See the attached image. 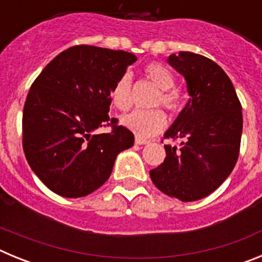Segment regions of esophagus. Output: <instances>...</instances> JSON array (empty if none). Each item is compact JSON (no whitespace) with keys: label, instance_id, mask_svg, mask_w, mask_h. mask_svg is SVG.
<instances>
[{"label":"esophagus","instance_id":"esophagus-1","mask_svg":"<svg viewBox=\"0 0 262 262\" xmlns=\"http://www.w3.org/2000/svg\"><path fill=\"white\" fill-rule=\"evenodd\" d=\"M148 143H149V140H145V139L138 138V136H136V138H135V144L144 145V144H148Z\"/></svg>","mask_w":262,"mask_h":262}]
</instances>
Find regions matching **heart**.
I'll return each mask as SVG.
<instances>
[{"label": "heart", "instance_id": "1", "mask_svg": "<svg viewBox=\"0 0 262 262\" xmlns=\"http://www.w3.org/2000/svg\"><path fill=\"white\" fill-rule=\"evenodd\" d=\"M144 75L152 84L159 89L155 96L152 106H163L169 113L178 114L184 108V97L174 89V76L166 67L157 61L148 62L144 67ZM131 86L133 77L128 72L123 73L111 88L110 101L118 110L126 111L131 106ZM122 124L129 131H133L138 138L148 139L157 135L165 128L166 115L161 108L152 110H134L120 119Z\"/></svg>", "mask_w": 262, "mask_h": 262}]
</instances>
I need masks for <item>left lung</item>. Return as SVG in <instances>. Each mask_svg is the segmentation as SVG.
I'll use <instances>...</instances> for the list:
<instances>
[{"label":"left lung","instance_id":"8db88e82","mask_svg":"<svg viewBox=\"0 0 262 262\" xmlns=\"http://www.w3.org/2000/svg\"><path fill=\"white\" fill-rule=\"evenodd\" d=\"M168 62L187 82L191 98L165 139L163 164L149 172L157 189L182 202L202 200L231 174L240 152L242 103L226 72L209 57L181 51Z\"/></svg>","mask_w":262,"mask_h":262}]
</instances>
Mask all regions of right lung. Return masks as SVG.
<instances>
[{
    "label": "right lung",
    "mask_w": 262,
    "mask_h": 262,
    "mask_svg": "<svg viewBox=\"0 0 262 262\" xmlns=\"http://www.w3.org/2000/svg\"><path fill=\"white\" fill-rule=\"evenodd\" d=\"M135 61L126 51L73 46L32 82L23 107V152L53 193L66 198L93 193L110 177L118 154L134 145V134L108 110L111 88ZM101 126L112 131L97 134Z\"/></svg>",
    "instance_id": "add662e5"
}]
</instances>
